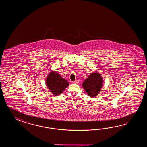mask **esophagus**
<instances>
[{
    "mask_svg": "<svg viewBox=\"0 0 147 147\" xmlns=\"http://www.w3.org/2000/svg\"><path fill=\"white\" fill-rule=\"evenodd\" d=\"M78 82H79V81L77 80H75V81H72V84H78Z\"/></svg>",
    "mask_w": 147,
    "mask_h": 147,
    "instance_id": "34e87169",
    "label": "esophagus"
}]
</instances>
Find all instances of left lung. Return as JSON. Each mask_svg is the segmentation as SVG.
Returning a JSON list of instances; mask_svg holds the SVG:
<instances>
[{
  "instance_id": "left-lung-1",
  "label": "left lung",
  "mask_w": 147,
  "mask_h": 147,
  "mask_svg": "<svg viewBox=\"0 0 147 147\" xmlns=\"http://www.w3.org/2000/svg\"><path fill=\"white\" fill-rule=\"evenodd\" d=\"M103 84V77L96 71L91 73L83 82L82 86L89 97H95L99 94Z\"/></svg>"
}]
</instances>
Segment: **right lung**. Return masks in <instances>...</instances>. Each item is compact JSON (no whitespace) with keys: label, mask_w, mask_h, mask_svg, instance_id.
<instances>
[{"label":"right lung","mask_w":147,"mask_h":147,"mask_svg":"<svg viewBox=\"0 0 147 147\" xmlns=\"http://www.w3.org/2000/svg\"><path fill=\"white\" fill-rule=\"evenodd\" d=\"M46 84L51 93L56 96L62 94L69 84L56 71H51L46 78Z\"/></svg>","instance_id":"add662e5"}]
</instances>
